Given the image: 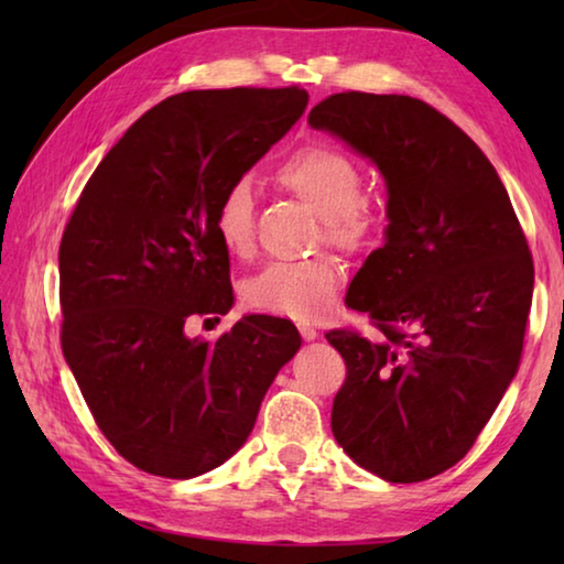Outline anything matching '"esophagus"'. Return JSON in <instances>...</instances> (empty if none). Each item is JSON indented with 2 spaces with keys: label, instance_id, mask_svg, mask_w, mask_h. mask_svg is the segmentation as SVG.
<instances>
[{
  "label": "esophagus",
  "instance_id": "esophagus-1",
  "mask_svg": "<svg viewBox=\"0 0 564 564\" xmlns=\"http://www.w3.org/2000/svg\"><path fill=\"white\" fill-rule=\"evenodd\" d=\"M299 330H301L303 340H316V338H318V330L313 328L311 323H299Z\"/></svg>",
  "mask_w": 564,
  "mask_h": 564
}]
</instances>
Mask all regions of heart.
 <instances>
[{
    "mask_svg": "<svg viewBox=\"0 0 564 564\" xmlns=\"http://www.w3.org/2000/svg\"><path fill=\"white\" fill-rule=\"evenodd\" d=\"M285 186L323 218L326 238L346 251H362L376 241L378 216L360 198L362 176L356 161L343 151L311 144L283 161L275 171ZM214 234L231 256L253 248V191L248 178H236L218 198ZM340 285L338 263L328 256L301 261H273L243 283L248 308L293 321H313L330 311Z\"/></svg>",
    "mask_w": 564,
    "mask_h": 564,
    "instance_id": "1",
    "label": "heart"
}]
</instances>
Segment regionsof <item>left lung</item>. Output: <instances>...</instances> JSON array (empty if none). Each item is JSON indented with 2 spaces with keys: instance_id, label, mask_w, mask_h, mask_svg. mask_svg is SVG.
<instances>
[{
  "instance_id": "obj_1",
  "label": "left lung",
  "mask_w": 564,
  "mask_h": 564,
  "mask_svg": "<svg viewBox=\"0 0 564 564\" xmlns=\"http://www.w3.org/2000/svg\"><path fill=\"white\" fill-rule=\"evenodd\" d=\"M308 123L373 161L388 188L386 243L346 295L380 336L326 333L348 368L333 435L388 482L427 480L463 460L518 373L530 248L498 171L431 104L343 91Z\"/></svg>"
}]
</instances>
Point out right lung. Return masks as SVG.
Returning a JSON list of instances; mask_svg holds the SVG:
<instances>
[{"label":"right lung","instance_id":"add662e5","mask_svg":"<svg viewBox=\"0 0 564 564\" xmlns=\"http://www.w3.org/2000/svg\"><path fill=\"white\" fill-rule=\"evenodd\" d=\"M305 107L299 87L174 94L111 147L64 228V358L99 431L139 470L188 480L224 465L301 348L291 321L259 313L218 340L186 326L234 305L218 198Z\"/></svg>","mask_w":564,"mask_h":564}]
</instances>
